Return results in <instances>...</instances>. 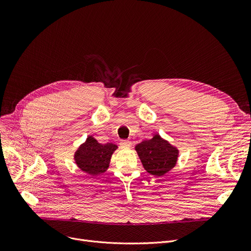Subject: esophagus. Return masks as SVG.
I'll return each instance as SVG.
<instances>
[{
  "mask_svg": "<svg viewBox=\"0 0 251 251\" xmlns=\"http://www.w3.org/2000/svg\"><path fill=\"white\" fill-rule=\"evenodd\" d=\"M120 146L122 147V148H130V146H131V142L129 141V140H122L121 142H120Z\"/></svg>",
  "mask_w": 251,
  "mask_h": 251,
  "instance_id": "34e87169",
  "label": "esophagus"
}]
</instances>
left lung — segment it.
Returning a JSON list of instances; mask_svg holds the SVG:
<instances>
[{"mask_svg": "<svg viewBox=\"0 0 251 251\" xmlns=\"http://www.w3.org/2000/svg\"><path fill=\"white\" fill-rule=\"evenodd\" d=\"M135 150L144 169L153 176H162L176 165L178 151L157 134L137 144Z\"/></svg>", "mask_w": 251, "mask_h": 251, "instance_id": "obj_1", "label": "left lung"}]
</instances>
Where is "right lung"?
Masks as SVG:
<instances>
[{"mask_svg": "<svg viewBox=\"0 0 251 251\" xmlns=\"http://www.w3.org/2000/svg\"><path fill=\"white\" fill-rule=\"evenodd\" d=\"M116 149L117 146L113 143L101 144L89 136L75 153V161L83 172L97 176L108 169L112 153Z\"/></svg>", "mask_w": 251, "mask_h": 251, "instance_id": "1", "label": "right lung"}]
</instances>
